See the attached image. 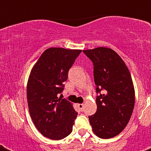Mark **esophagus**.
Listing matches in <instances>:
<instances>
[{"label":"esophagus","instance_id":"esophagus-1","mask_svg":"<svg viewBox=\"0 0 151 151\" xmlns=\"http://www.w3.org/2000/svg\"><path fill=\"white\" fill-rule=\"evenodd\" d=\"M78 107L79 108V110H80L81 111H82V110H84V104L79 103V104H78Z\"/></svg>","mask_w":151,"mask_h":151}]
</instances>
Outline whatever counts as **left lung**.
Masks as SVG:
<instances>
[{
	"mask_svg": "<svg viewBox=\"0 0 151 151\" xmlns=\"http://www.w3.org/2000/svg\"><path fill=\"white\" fill-rule=\"evenodd\" d=\"M93 63L97 110L89 116L92 130L101 139L117 136L129 123L135 105V89L124 62L111 48L83 51Z\"/></svg>",
	"mask_w": 151,
	"mask_h": 151,
	"instance_id": "obj_1",
	"label": "left lung"
}]
</instances>
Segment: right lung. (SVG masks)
<instances>
[{
  "label": "right lung",
  "mask_w": 151,
  "mask_h": 151,
  "mask_svg": "<svg viewBox=\"0 0 151 151\" xmlns=\"http://www.w3.org/2000/svg\"><path fill=\"white\" fill-rule=\"evenodd\" d=\"M81 50L50 48L41 54L29 73L27 103L32 121L44 136L59 140L72 132L78 113L73 104L58 97L68 71Z\"/></svg>",
  "instance_id": "obj_1"
}]
</instances>
